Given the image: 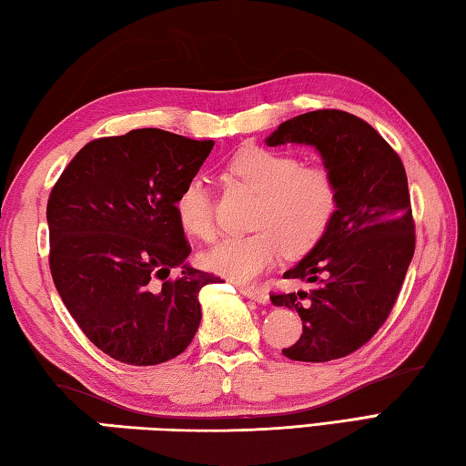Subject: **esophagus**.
Instances as JSON below:
<instances>
[{
  "label": "esophagus",
  "instance_id": "obj_1",
  "mask_svg": "<svg viewBox=\"0 0 466 466\" xmlns=\"http://www.w3.org/2000/svg\"><path fill=\"white\" fill-rule=\"evenodd\" d=\"M240 293L244 298H248L257 303H267L268 301V295L267 291H260V289H250V287H240Z\"/></svg>",
  "mask_w": 466,
  "mask_h": 466
}]
</instances>
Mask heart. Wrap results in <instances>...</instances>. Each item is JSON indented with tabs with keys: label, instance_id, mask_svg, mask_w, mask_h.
<instances>
[{
	"label": "heart",
	"instance_id": "obj_1",
	"mask_svg": "<svg viewBox=\"0 0 466 466\" xmlns=\"http://www.w3.org/2000/svg\"><path fill=\"white\" fill-rule=\"evenodd\" d=\"M236 181L258 193L250 226L257 232L226 238L204 255V265L226 279L248 283L268 270L285 252L299 257L324 238L340 201L334 173L324 165H303L289 150L247 147L228 163ZM183 230L209 242L216 238L214 201L201 177L183 183L175 198Z\"/></svg>",
	"mask_w": 466,
	"mask_h": 466
}]
</instances>
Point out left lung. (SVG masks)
<instances>
[{
    "label": "left lung",
    "instance_id": "obj_1",
    "mask_svg": "<svg viewBox=\"0 0 466 466\" xmlns=\"http://www.w3.org/2000/svg\"><path fill=\"white\" fill-rule=\"evenodd\" d=\"M311 145L334 173L340 201L332 226L308 257L287 270L309 291L270 293L295 309L301 338L283 354L328 362L349 357L391 314L416 250L408 175L397 152L373 126L342 109H316L283 122L268 147Z\"/></svg>",
    "mask_w": 466,
    "mask_h": 466
}]
</instances>
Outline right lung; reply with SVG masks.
<instances>
[{"instance_id":"obj_1","label":"right lung","mask_w":466,"mask_h":466,"mask_svg":"<svg viewBox=\"0 0 466 466\" xmlns=\"http://www.w3.org/2000/svg\"><path fill=\"white\" fill-rule=\"evenodd\" d=\"M214 140L140 128L87 142L50 191L48 265L73 319L126 365L175 359L201 321V287L222 279L184 265L191 247L175 198Z\"/></svg>"}]
</instances>
